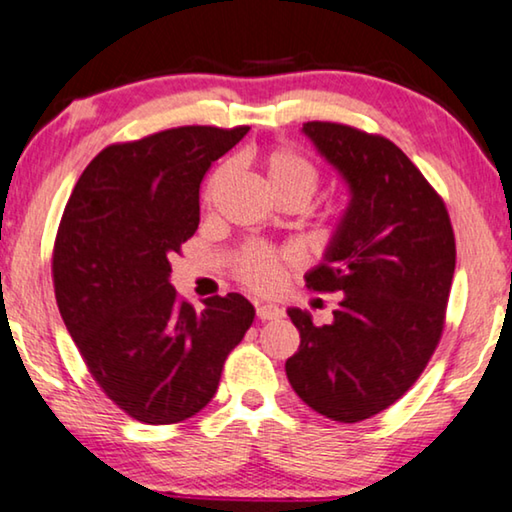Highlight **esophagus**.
<instances>
[{"mask_svg": "<svg viewBox=\"0 0 512 512\" xmlns=\"http://www.w3.org/2000/svg\"><path fill=\"white\" fill-rule=\"evenodd\" d=\"M257 317L262 319V322H271V319L282 317V310L278 305H271V303H257Z\"/></svg>", "mask_w": 512, "mask_h": 512, "instance_id": "obj_1", "label": "esophagus"}]
</instances>
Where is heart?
<instances>
[{
    "instance_id": "1",
    "label": "heart",
    "mask_w": 512,
    "mask_h": 512,
    "mask_svg": "<svg viewBox=\"0 0 512 512\" xmlns=\"http://www.w3.org/2000/svg\"><path fill=\"white\" fill-rule=\"evenodd\" d=\"M264 172L266 183H269V188L278 200H299L305 207L319 188L317 167L294 149H271L264 158ZM227 177H230V167L220 165L207 181L204 200L211 204L213 197L218 195V190L225 186ZM289 264H292V257L289 255H280L276 250H269L264 246H248L236 257L234 271L236 278L243 285L255 289V292H273L282 282V273H285Z\"/></svg>"
}]
</instances>
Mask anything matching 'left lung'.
<instances>
[{"instance_id":"left-lung-1","label":"left lung","mask_w":512,"mask_h":512,"mask_svg":"<svg viewBox=\"0 0 512 512\" xmlns=\"http://www.w3.org/2000/svg\"><path fill=\"white\" fill-rule=\"evenodd\" d=\"M303 133L345 179L349 207L305 276L315 292H342L333 322L289 308L301 345L285 370L317 414L358 423L398 402L437 349L455 234L444 200L391 140L331 121Z\"/></svg>"}]
</instances>
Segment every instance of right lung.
Wrapping results in <instances>:
<instances>
[{"mask_svg":"<svg viewBox=\"0 0 512 512\" xmlns=\"http://www.w3.org/2000/svg\"><path fill=\"white\" fill-rule=\"evenodd\" d=\"M248 126H179L105 147L61 216L52 280L82 361L135 421L181 423L216 395L225 358L255 319L246 296L202 310L170 285V255L200 225V183Z\"/></svg>","mask_w":512,"mask_h":512,"instance_id":"add662e5","label":"right lung"}]
</instances>
